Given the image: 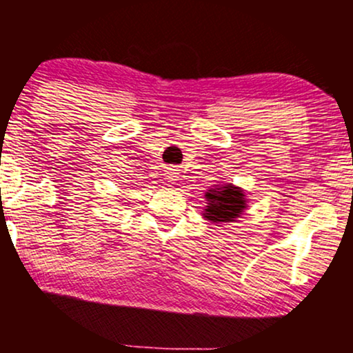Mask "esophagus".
I'll use <instances>...</instances> for the list:
<instances>
[{"instance_id":"1","label":"esophagus","mask_w":353,"mask_h":353,"mask_svg":"<svg viewBox=\"0 0 353 353\" xmlns=\"http://www.w3.org/2000/svg\"><path fill=\"white\" fill-rule=\"evenodd\" d=\"M165 174H168V179H169V181H176V177H177L176 174H177V172H174V169H169V171L165 172Z\"/></svg>"}]
</instances>
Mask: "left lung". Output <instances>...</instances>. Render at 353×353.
I'll return each instance as SVG.
<instances>
[{
    "mask_svg": "<svg viewBox=\"0 0 353 353\" xmlns=\"http://www.w3.org/2000/svg\"><path fill=\"white\" fill-rule=\"evenodd\" d=\"M208 205L204 209V216L210 222H234L244 212L247 208L245 196L241 188L232 184L219 185L216 189H209L205 192Z\"/></svg>",
    "mask_w": 353,
    "mask_h": 353,
    "instance_id": "1",
    "label": "left lung"
}]
</instances>
